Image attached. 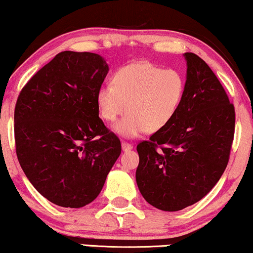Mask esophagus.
Listing matches in <instances>:
<instances>
[{"label": "esophagus", "mask_w": 253, "mask_h": 253, "mask_svg": "<svg viewBox=\"0 0 253 253\" xmlns=\"http://www.w3.org/2000/svg\"><path fill=\"white\" fill-rule=\"evenodd\" d=\"M121 147H123V150L124 152H128V150H130L133 148V146L130 145V143H128V142H123L121 143Z\"/></svg>", "instance_id": "obj_1"}]
</instances>
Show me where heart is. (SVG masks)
<instances>
[{
    "label": "heart",
    "instance_id": "1",
    "mask_svg": "<svg viewBox=\"0 0 253 253\" xmlns=\"http://www.w3.org/2000/svg\"><path fill=\"white\" fill-rule=\"evenodd\" d=\"M184 91L181 72L152 63H134L118 70L112 84L98 89L97 105L101 118L110 123L128 112L114 125V130L124 137H136L168 126L181 106Z\"/></svg>",
    "mask_w": 253,
    "mask_h": 253
}]
</instances>
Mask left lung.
I'll return each instance as SVG.
<instances>
[{"label": "left lung", "mask_w": 253, "mask_h": 253, "mask_svg": "<svg viewBox=\"0 0 253 253\" xmlns=\"http://www.w3.org/2000/svg\"><path fill=\"white\" fill-rule=\"evenodd\" d=\"M184 97L168 126L136 146V184L164 211H178L206 196L229 162L235 107L202 58L185 52Z\"/></svg>", "instance_id": "1"}]
</instances>
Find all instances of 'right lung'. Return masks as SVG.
<instances>
[{
    "label": "right lung",
    "mask_w": 253,
    "mask_h": 253,
    "mask_svg": "<svg viewBox=\"0 0 253 253\" xmlns=\"http://www.w3.org/2000/svg\"><path fill=\"white\" fill-rule=\"evenodd\" d=\"M108 65L97 53L63 51L17 98L15 145L35 189L53 204L82 208L100 194L121 143L99 118Z\"/></svg>",
    "instance_id": "1"
}]
</instances>
